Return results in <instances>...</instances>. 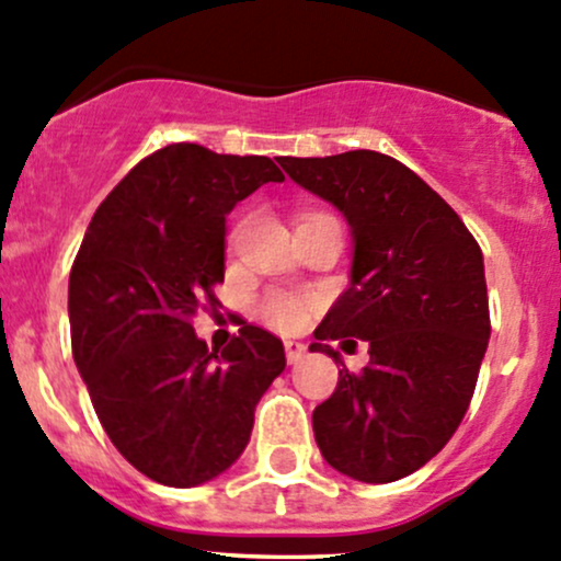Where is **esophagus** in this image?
Instances as JSON below:
<instances>
[{
  "label": "esophagus",
  "mask_w": 561,
  "mask_h": 561,
  "mask_svg": "<svg viewBox=\"0 0 561 561\" xmlns=\"http://www.w3.org/2000/svg\"><path fill=\"white\" fill-rule=\"evenodd\" d=\"M285 355H287V363L298 365L300 359L306 357V346L298 344V341H285Z\"/></svg>",
  "instance_id": "1"
}]
</instances>
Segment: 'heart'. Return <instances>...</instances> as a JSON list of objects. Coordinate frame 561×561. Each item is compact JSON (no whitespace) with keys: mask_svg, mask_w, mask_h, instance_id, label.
Instances as JSON below:
<instances>
[{"mask_svg":"<svg viewBox=\"0 0 561 561\" xmlns=\"http://www.w3.org/2000/svg\"><path fill=\"white\" fill-rule=\"evenodd\" d=\"M263 317L279 330H293L304 322V304L293 296H271L263 300Z\"/></svg>","mask_w":561,"mask_h":561,"instance_id":"heart-1","label":"heart"}]
</instances>
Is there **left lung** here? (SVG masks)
I'll use <instances>...</instances> for the list:
<instances>
[{
  "mask_svg": "<svg viewBox=\"0 0 561 561\" xmlns=\"http://www.w3.org/2000/svg\"><path fill=\"white\" fill-rule=\"evenodd\" d=\"M296 185L333 204L352 233L350 287L314 330L309 352L343 365L330 340L369 344L363 375L311 414L330 468L389 483L427 465L473 398L489 344L483 255L457 211L385 152L282 158Z\"/></svg>",
  "mask_w": 561,
  "mask_h": 561,
  "instance_id": "1",
  "label": "left lung"
}]
</instances>
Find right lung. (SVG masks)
I'll use <instances>...</instances> for the list:
<instances>
[{
    "instance_id": "add662e5",
    "label": "right lung",
    "mask_w": 561,
    "mask_h": 561,
    "mask_svg": "<svg viewBox=\"0 0 561 561\" xmlns=\"http://www.w3.org/2000/svg\"><path fill=\"white\" fill-rule=\"evenodd\" d=\"M282 180L265 156L169 145L117 182L75 257V365L115 449L163 486L226 473L285 370V346L268 330L244 322L217 352L191 325L226 276V217Z\"/></svg>"
}]
</instances>
